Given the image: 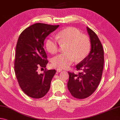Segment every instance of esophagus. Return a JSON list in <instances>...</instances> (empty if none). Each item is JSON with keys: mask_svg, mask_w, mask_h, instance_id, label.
<instances>
[{"mask_svg": "<svg viewBox=\"0 0 120 120\" xmlns=\"http://www.w3.org/2000/svg\"><path fill=\"white\" fill-rule=\"evenodd\" d=\"M62 71V69H61V68H58V69H56V71L57 73H60Z\"/></svg>", "mask_w": 120, "mask_h": 120, "instance_id": "34e87169", "label": "esophagus"}]
</instances>
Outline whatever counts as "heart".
Masks as SVG:
<instances>
[{"label":"heart","instance_id":"heart-1","mask_svg":"<svg viewBox=\"0 0 120 120\" xmlns=\"http://www.w3.org/2000/svg\"><path fill=\"white\" fill-rule=\"evenodd\" d=\"M56 39L49 37L45 41L47 50L52 54L58 51V43L61 45H66L65 53L54 57L52 60L54 67L67 68L74 61H80L86 58L90 51V41L88 37L81 34L79 30L73 27H67L56 34ZM58 40H57V39Z\"/></svg>","mask_w":120,"mask_h":120}]
</instances>
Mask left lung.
I'll use <instances>...</instances> for the list:
<instances>
[{
    "label": "left lung",
    "instance_id": "obj_1",
    "mask_svg": "<svg viewBox=\"0 0 120 120\" xmlns=\"http://www.w3.org/2000/svg\"><path fill=\"white\" fill-rule=\"evenodd\" d=\"M90 37L91 50L86 58L76 66L82 73L75 74L68 72L69 81L67 87L74 97L84 99L88 97L97 88L101 79L104 64L102 46L96 33L87 26Z\"/></svg>",
    "mask_w": 120,
    "mask_h": 120
}]
</instances>
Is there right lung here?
Masks as SVG:
<instances>
[{"label": "right lung", "instance_id": "right-lung-1", "mask_svg": "<svg viewBox=\"0 0 120 120\" xmlns=\"http://www.w3.org/2000/svg\"><path fill=\"white\" fill-rule=\"evenodd\" d=\"M59 26L37 23L26 28L19 36L16 46L15 73L21 89L30 97L42 98L50 88L56 70L38 74L37 69L46 67L48 60L44 41Z\"/></svg>", "mask_w": 120, "mask_h": 120}]
</instances>
